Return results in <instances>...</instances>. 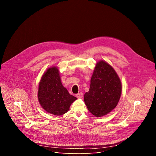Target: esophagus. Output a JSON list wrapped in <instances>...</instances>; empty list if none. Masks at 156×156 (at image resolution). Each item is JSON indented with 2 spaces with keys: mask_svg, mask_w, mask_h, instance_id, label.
<instances>
[{
  "mask_svg": "<svg viewBox=\"0 0 156 156\" xmlns=\"http://www.w3.org/2000/svg\"><path fill=\"white\" fill-rule=\"evenodd\" d=\"M83 93H78V94H76V98H78V99H81V98H83Z\"/></svg>",
  "mask_w": 156,
  "mask_h": 156,
  "instance_id": "esophagus-1",
  "label": "esophagus"
}]
</instances>
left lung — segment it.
I'll return each instance as SVG.
<instances>
[{
	"label": "left lung",
	"instance_id": "8db88e82",
	"mask_svg": "<svg viewBox=\"0 0 156 156\" xmlns=\"http://www.w3.org/2000/svg\"><path fill=\"white\" fill-rule=\"evenodd\" d=\"M122 93V83L115 70L104 60L97 63L91 79L90 91L84 96L89 111L101 117L117 105Z\"/></svg>",
	"mask_w": 156,
	"mask_h": 156
}]
</instances>
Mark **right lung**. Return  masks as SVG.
I'll list each match as a JSON object with an SVG mask.
<instances>
[{"mask_svg":"<svg viewBox=\"0 0 156 156\" xmlns=\"http://www.w3.org/2000/svg\"><path fill=\"white\" fill-rule=\"evenodd\" d=\"M38 101L41 107L49 114L62 115L69 110L77 98L70 95L61 83L56 66L47 70L42 75L38 88Z\"/></svg>","mask_w":156,"mask_h":156,"instance_id":"add662e5","label":"right lung"}]
</instances>
